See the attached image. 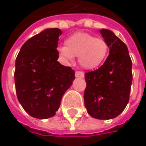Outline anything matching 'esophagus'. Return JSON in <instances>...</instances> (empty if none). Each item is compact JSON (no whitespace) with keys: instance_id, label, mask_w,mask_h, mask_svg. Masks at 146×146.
I'll list each match as a JSON object with an SVG mask.
<instances>
[{"instance_id":"esophagus-1","label":"esophagus","mask_w":146,"mask_h":146,"mask_svg":"<svg viewBox=\"0 0 146 146\" xmlns=\"http://www.w3.org/2000/svg\"><path fill=\"white\" fill-rule=\"evenodd\" d=\"M75 76L77 78H84V73H83V72H81V71H76Z\"/></svg>"}]
</instances>
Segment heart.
Returning a JSON list of instances; mask_svg holds the SVG:
<instances>
[{
    "label": "heart",
    "instance_id": "b5f03b06",
    "mask_svg": "<svg viewBox=\"0 0 146 146\" xmlns=\"http://www.w3.org/2000/svg\"><path fill=\"white\" fill-rule=\"evenodd\" d=\"M66 46L58 49L60 56L71 62L78 56L81 67L85 69H95L106 61L109 54V44L102 38L93 35L78 32L70 35L65 41Z\"/></svg>",
    "mask_w": 146,
    "mask_h": 146
}]
</instances>
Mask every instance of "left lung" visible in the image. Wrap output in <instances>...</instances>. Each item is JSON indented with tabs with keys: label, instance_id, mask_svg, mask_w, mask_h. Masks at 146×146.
<instances>
[{
	"label": "left lung",
	"instance_id": "obj_1",
	"mask_svg": "<svg viewBox=\"0 0 146 146\" xmlns=\"http://www.w3.org/2000/svg\"><path fill=\"white\" fill-rule=\"evenodd\" d=\"M100 32L109 44V56L102 67L84 74V99L92 117L108 120L121 114L129 103L133 79L132 61L126 44L118 37L108 29Z\"/></svg>",
	"mask_w": 146,
	"mask_h": 146
}]
</instances>
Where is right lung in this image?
Listing matches in <instances>:
<instances>
[{
    "label": "right lung",
    "instance_id": "add662e5",
    "mask_svg": "<svg viewBox=\"0 0 146 146\" xmlns=\"http://www.w3.org/2000/svg\"><path fill=\"white\" fill-rule=\"evenodd\" d=\"M59 29H47L22 46L15 63V87L18 102L31 117L55 116L75 73L57 62Z\"/></svg>",
    "mask_w": 146,
    "mask_h": 146
}]
</instances>
